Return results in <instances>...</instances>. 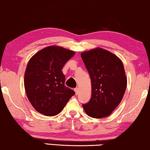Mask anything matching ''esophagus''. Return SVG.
I'll return each mask as SVG.
<instances>
[{
    "instance_id": "1",
    "label": "esophagus",
    "mask_w": 150,
    "mask_h": 150,
    "mask_svg": "<svg viewBox=\"0 0 150 150\" xmlns=\"http://www.w3.org/2000/svg\"><path fill=\"white\" fill-rule=\"evenodd\" d=\"M79 88H78V87L75 88V89H74V91L76 92V95L78 93H79Z\"/></svg>"
}]
</instances>
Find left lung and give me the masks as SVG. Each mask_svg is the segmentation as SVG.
Returning a JSON list of instances; mask_svg holds the SVG:
<instances>
[{
  "instance_id": "left-lung-1",
  "label": "left lung",
  "mask_w": 150,
  "mask_h": 150,
  "mask_svg": "<svg viewBox=\"0 0 150 150\" xmlns=\"http://www.w3.org/2000/svg\"><path fill=\"white\" fill-rule=\"evenodd\" d=\"M91 81V98L83 104L87 115L103 118L110 115L122 101L127 78L121 59L113 53L96 48L81 53Z\"/></svg>"
}]
</instances>
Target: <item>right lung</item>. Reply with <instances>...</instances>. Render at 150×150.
I'll list each match as a JSON object with an SVG mask.
<instances>
[{
    "label": "right lung",
    "mask_w": 150,
    "mask_h": 150,
    "mask_svg": "<svg viewBox=\"0 0 150 150\" xmlns=\"http://www.w3.org/2000/svg\"><path fill=\"white\" fill-rule=\"evenodd\" d=\"M75 52L61 46H50L42 49L30 59L24 73V88L33 108L46 116L62 111L75 94L65 87L62 69Z\"/></svg>",
    "instance_id": "1"
}]
</instances>
